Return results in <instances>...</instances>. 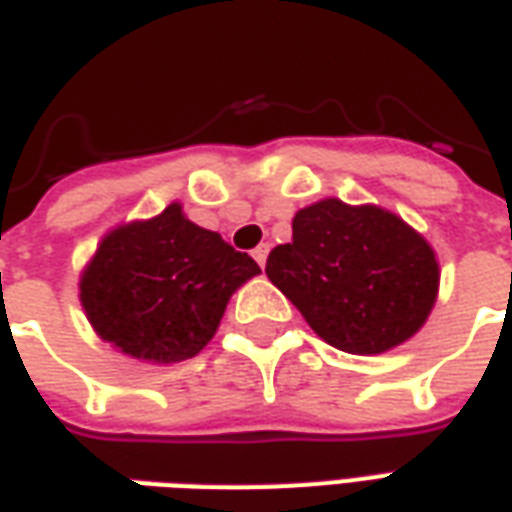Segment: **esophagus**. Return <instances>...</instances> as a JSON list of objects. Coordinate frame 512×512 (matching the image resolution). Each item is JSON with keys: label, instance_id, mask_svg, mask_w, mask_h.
I'll use <instances>...</instances> for the list:
<instances>
[{"label": "esophagus", "instance_id": "esophagus-1", "mask_svg": "<svg viewBox=\"0 0 512 512\" xmlns=\"http://www.w3.org/2000/svg\"><path fill=\"white\" fill-rule=\"evenodd\" d=\"M268 249H271V246H268V244H260V246H257V249H255V252H252V257H255L257 263H260V268L266 266V257H268Z\"/></svg>", "mask_w": 512, "mask_h": 512}]
</instances>
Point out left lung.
<instances>
[{
    "label": "left lung",
    "mask_w": 512,
    "mask_h": 512,
    "mask_svg": "<svg viewBox=\"0 0 512 512\" xmlns=\"http://www.w3.org/2000/svg\"><path fill=\"white\" fill-rule=\"evenodd\" d=\"M268 279L326 343L384 354L425 323L439 290L428 241L395 213L315 202L296 213L293 241L271 249Z\"/></svg>",
    "instance_id": "obj_1"
}]
</instances>
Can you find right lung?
I'll return each mask as SVG.
<instances>
[{
	"instance_id": "right-lung-1",
	"label": "right lung",
	"mask_w": 512,
	"mask_h": 512,
	"mask_svg": "<svg viewBox=\"0 0 512 512\" xmlns=\"http://www.w3.org/2000/svg\"><path fill=\"white\" fill-rule=\"evenodd\" d=\"M255 274L260 266L246 252L169 205L150 222L106 235L79 288L106 343L169 365L200 354L233 290Z\"/></svg>"
}]
</instances>
